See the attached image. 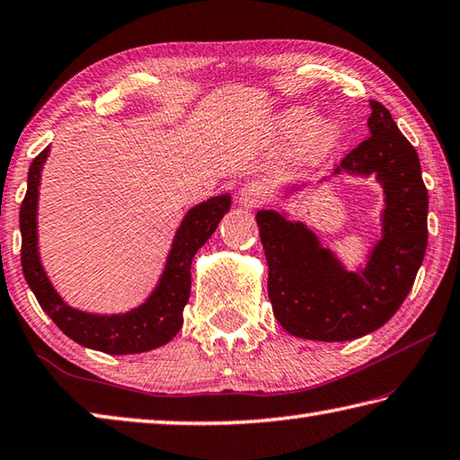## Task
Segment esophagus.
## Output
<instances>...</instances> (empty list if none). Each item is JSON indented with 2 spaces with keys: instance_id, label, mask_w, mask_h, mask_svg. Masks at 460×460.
Listing matches in <instances>:
<instances>
[{
  "instance_id": "obj_1",
  "label": "esophagus",
  "mask_w": 460,
  "mask_h": 460,
  "mask_svg": "<svg viewBox=\"0 0 460 460\" xmlns=\"http://www.w3.org/2000/svg\"><path fill=\"white\" fill-rule=\"evenodd\" d=\"M239 203L243 207H259L267 201V187L263 182L252 181L239 190Z\"/></svg>"
}]
</instances>
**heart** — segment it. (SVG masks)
<instances>
[{"mask_svg":"<svg viewBox=\"0 0 460 460\" xmlns=\"http://www.w3.org/2000/svg\"><path fill=\"white\" fill-rule=\"evenodd\" d=\"M305 120V108L294 106L278 116V127L286 135H294V132L302 130V137H299V153L307 161H317V158H322L338 143V127L330 119H314L310 122Z\"/></svg>","mask_w":460,"mask_h":460,"instance_id":"1","label":"heart"}]
</instances>
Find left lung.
<instances>
[{"mask_svg":"<svg viewBox=\"0 0 460 460\" xmlns=\"http://www.w3.org/2000/svg\"><path fill=\"white\" fill-rule=\"evenodd\" d=\"M370 135L333 174L376 179L384 189L382 239L366 267L348 271L315 233L278 211H257L270 265L267 294L281 328L317 341L362 338L386 323L412 289L429 241V193L414 146L390 112L370 100ZM296 190V189H291Z\"/></svg>","mask_w":460,"mask_h":460,"instance_id":"8db88e82","label":"left lung"}]
</instances>
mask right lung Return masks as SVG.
Returning <instances> with one entry per match:
<instances>
[{
	"mask_svg": "<svg viewBox=\"0 0 460 460\" xmlns=\"http://www.w3.org/2000/svg\"><path fill=\"white\" fill-rule=\"evenodd\" d=\"M49 146L33 158L28 172V190L20 208L22 270L30 289L52 322L76 344L104 354H140L164 346L182 325V310L190 296V263L195 253L213 235L223 215L229 211L231 197L219 195L195 205L182 217L172 239L164 271L153 294L127 314L100 315L74 310L54 289L41 267L38 252V195L41 169Z\"/></svg>",
	"mask_w": 460,
	"mask_h": 460,
	"instance_id": "right-lung-1",
	"label": "right lung"
}]
</instances>
